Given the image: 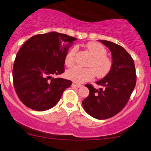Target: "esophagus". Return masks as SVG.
I'll use <instances>...</instances> for the list:
<instances>
[{
  "label": "esophagus",
  "instance_id": "obj_1",
  "mask_svg": "<svg viewBox=\"0 0 151 151\" xmlns=\"http://www.w3.org/2000/svg\"><path fill=\"white\" fill-rule=\"evenodd\" d=\"M74 85H75L77 87V88H82V87L83 86V85H80V84H77V83H74Z\"/></svg>",
  "mask_w": 151,
  "mask_h": 151
}]
</instances>
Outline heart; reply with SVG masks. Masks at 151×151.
Returning <instances> with one entry per match:
<instances>
[{"label":"heart","mask_w":151,"mask_h":151,"mask_svg":"<svg viewBox=\"0 0 151 151\" xmlns=\"http://www.w3.org/2000/svg\"><path fill=\"white\" fill-rule=\"evenodd\" d=\"M86 47L93 56L89 63L90 67L74 66L66 71V77L77 83H83L93 80L96 74L99 78H103L110 72L112 68V61L106 56L107 50L104 45L98 42H90L87 44ZM77 50V47H71L66 54L64 62L67 66L74 65Z\"/></svg>","instance_id":"1"}]
</instances>
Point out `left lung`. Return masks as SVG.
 Segmentation results:
<instances>
[{"label":"left lung","mask_w":151,"mask_h":151,"mask_svg":"<svg viewBox=\"0 0 151 151\" xmlns=\"http://www.w3.org/2000/svg\"><path fill=\"white\" fill-rule=\"evenodd\" d=\"M109 47L112 55L110 72L96 84L99 90L85 85L90 94L82 101V106L89 115L97 119H106L123 109L135 87V66L132 58L123 47L107 40H99Z\"/></svg>","instance_id":"obj_1"}]
</instances>
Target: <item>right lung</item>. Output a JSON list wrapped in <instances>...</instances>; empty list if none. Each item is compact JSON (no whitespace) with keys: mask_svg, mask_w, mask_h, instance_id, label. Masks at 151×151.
<instances>
[{"mask_svg":"<svg viewBox=\"0 0 151 151\" xmlns=\"http://www.w3.org/2000/svg\"><path fill=\"white\" fill-rule=\"evenodd\" d=\"M75 37L50 32L28 39L19 49L13 67V82L19 98L37 111L56 105L71 81L53 76L64 72V59Z\"/></svg>","mask_w":151,"mask_h":151,"instance_id":"right-lung-1","label":"right lung"}]
</instances>
